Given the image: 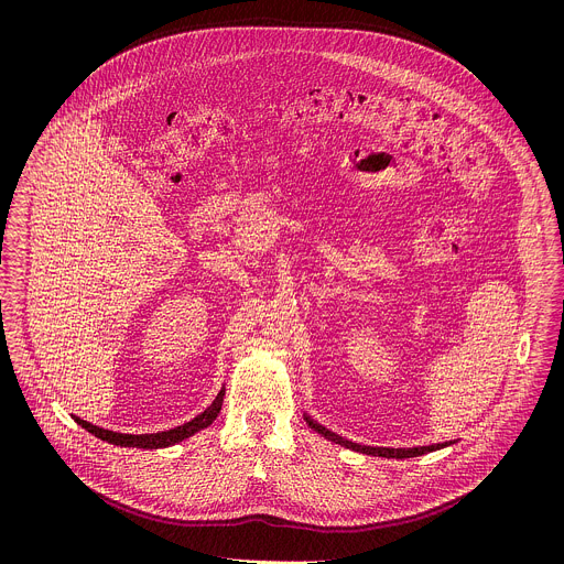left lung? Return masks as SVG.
I'll use <instances>...</instances> for the list:
<instances>
[{
    "mask_svg": "<svg viewBox=\"0 0 564 564\" xmlns=\"http://www.w3.org/2000/svg\"><path fill=\"white\" fill-rule=\"evenodd\" d=\"M304 421L308 423V427H311V430L317 431V433L323 435L325 440H329V442H334V444H340V446H345V448H349V451H355V453H361V455L368 456H384V458H412V456L427 455V453H433V451H440V448H446V446L455 444V442H444V444L414 446V448H382V446H361V444H355V442H350V440H347V437H340V435H336L334 431L325 430V427L319 425L317 421H313L308 414H304Z\"/></svg>",
    "mask_w": 564,
    "mask_h": 564,
    "instance_id": "obj_1",
    "label": "left lung"
}]
</instances>
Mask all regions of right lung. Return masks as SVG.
Masks as SVG:
<instances>
[{
	"label": "right lung",
	"mask_w": 564,
	"mask_h": 564,
	"mask_svg": "<svg viewBox=\"0 0 564 564\" xmlns=\"http://www.w3.org/2000/svg\"><path fill=\"white\" fill-rule=\"evenodd\" d=\"M224 395H226V389L221 387L219 393H217V398H215L212 405H209L205 412H200V414L194 416L189 423H184V425H180V427H175V430L159 431V433H141V435H133V433H116V431L101 430V427H97V425H93V423H88V421H82L80 416H74V421H76L80 427L88 431V433H93L95 437H99V440H104V442H108V444H113V446L154 451V448H166V446L180 444V442L188 440L189 435H194V433H198V431L207 430V427L214 423L215 419H217L219 410H221Z\"/></svg>",
	"instance_id": "1"
}]
</instances>
